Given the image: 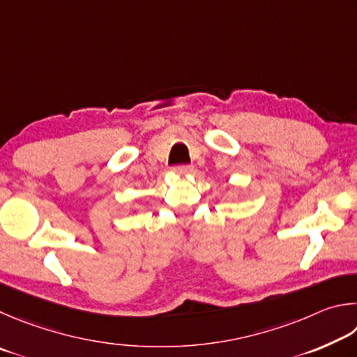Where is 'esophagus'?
<instances>
[{
	"instance_id": "obj_1",
	"label": "esophagus",
	"mask_w": 357,
	"mask_h": 357,
	"mask_svg": "<svg viewBox=\"0 0 357 357\" xmlns=\"http://www.w3.org/2000/svg\"><path fill=\"white\" fill-rule=\"evenodd\" d=\"M192 169H195V167L190 166V165H180V166L174 167V172L178 174V175H186V174H191Z\"/></svg>"
}]
</instances>
